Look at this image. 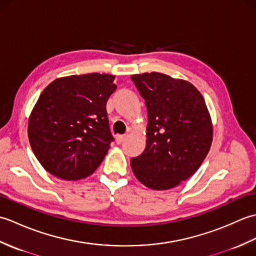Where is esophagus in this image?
I'll use <instances>...</instances> for the list:
<instances>
[{
  "label": "esophagus",
  "instance_id": "esophagus-1",
  "mask_svg": "<svg viewBox=\"0 0 256 256\" xmlns=\"http://www.w3.org/2000/svg\"><path fill=\"white\" fill-rule=\"evenodd\" d=\"M126 138H128V134L118 135V136H116V143H118V144H122Z\"/></svg>",
  "mask_w": 256,
  "mask_h": 256
}]
</instances>
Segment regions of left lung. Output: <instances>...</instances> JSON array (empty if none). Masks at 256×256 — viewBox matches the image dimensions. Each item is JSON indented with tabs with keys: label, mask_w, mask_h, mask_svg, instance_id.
Instances as JSON below:
<instances>
[{
	"label": "left lung",
	"mask_w": 256,
	"mask_h": 256,
	"mask_svg": "<svg viewBox=\"0 0 256 256\" xmlns=\"http://www.w3.org/2000/svg\"><path fill=\"white\" fill-rule=\"evenodd\" d=\"M148 110L146 148L131 160L144 186L167 190L199 170L209 153L214 128L202 94L186 80L160 72L132 74Z\"/></svg>",
	"instance_id": "obj_1"
}]
</instances>
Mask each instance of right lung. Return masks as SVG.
Instances as JSON below:
<instances>
[{"label":"right lung","mask_w":256,"mask_h":256,"mask_svg":"<svg viewBox=\"0 0 256 256\" xmlns=\"http://www.w3.org/2000/svg\"><path fill=\"white\" fill-rule=\"evenodd\" d=\"M116 76L74 74L55 79L38 98L27 134L36 158L64 180L90 176L104 160L113 136L106 101Z\"/></svg>","instance_id":"add662e5"}]
</instances>
